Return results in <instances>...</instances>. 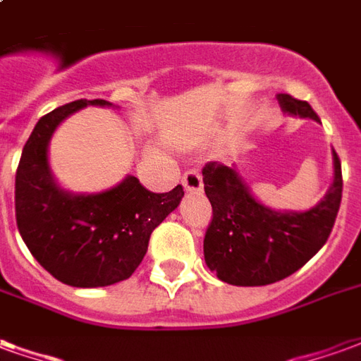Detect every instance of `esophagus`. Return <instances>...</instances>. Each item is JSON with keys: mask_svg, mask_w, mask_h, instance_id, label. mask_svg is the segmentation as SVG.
I'll list each match as a JSON object with an SVG mask.
<instances>
[{"mask_svg": "<svg viewBox=\"0 0 361 361\" xmlns=\"http://www.w3.org/2000/svg\"><path fill=\"white\" fill-rule=\"evenodd\" d=\"M181 183H183L185 191H201L203 189V176L199 170H189V172L183 173Z\"/></svg>", "mask_w": 361, "mask_h": 361, "instance_id": "34e87169", "label": "esophagus"}]
</instances>
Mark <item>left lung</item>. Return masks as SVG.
I'll list each match as a JSON object with an SVG mask.
<instances>
[{"label": "left lung", "instance_id": "obj_1", "mask_svg": "<svg viewBox=\"0 0 361 361\" xmlns=\"http://www.w3.org/2000/svg\"><path fill=\"white\" fill-rule=\"evenodd\" d=\"M284 114L319 121L305 100L279 94ZM334 178L326 195L310 211H274L251 195L234 166L209 162L203 168L204 193L212 220L204 234V263L222 282L265 286L294 274L331 235L341 209V160L333 150Z\"/></svg>", "mask_w": 361, "mask_h": 361}]
</instances>
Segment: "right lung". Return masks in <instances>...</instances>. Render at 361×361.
<instances>
[{
	"label": "right lung",
	"mask_w": 361,
	"mask_h": 361,
	"mask_svg": "<svg viewBox=\"0 0 361 361\" xmlns=\"http://www.w3.org/2000/svg\"><path fill=\"white\" fill-rule=\"evenodd\" d=\"M106 100H75L38 119L15 176V214L28 251L54 279L75 288H100L129 279L141 265L152 230L178 209L183 188L152 193L127 176L100 193L59 188L48 145L66 118Z\"/></svg>",
	"instance_id": "obj_1"
}]
</instances>
